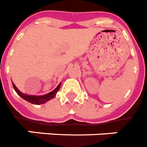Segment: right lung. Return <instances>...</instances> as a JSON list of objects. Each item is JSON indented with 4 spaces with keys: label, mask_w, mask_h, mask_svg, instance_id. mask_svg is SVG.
<instances>
[{
    "label": "right lung",
    "mask_w": 147,
    "mask_h": 147,
    "mask_svg": "<svg viewBox=\"0 0 147 147\" xmlns=\"http://www.w3.org/2000/svg\"><path fill=\"white\" fill-rule=\"evenodd\" d=\"M12 84H13V88H14L15 91L17 92V94H18L19 96L22 97V98H24V100H26L27 102H30V103H32V104L34 105L44 104V103L47 102L48 101L52 99L53 98H55V96H56L57 92H58V90L60 88V86H61V83H60L54 90L49 92V93H47V94L42 95V96H32V95L30 96V95L24 94V93L21 92V91L17 88L16 86L13 84V81H12Z\"/></svg>",
    "instance_id": "right-lung-1"
}]
</instances>
